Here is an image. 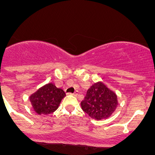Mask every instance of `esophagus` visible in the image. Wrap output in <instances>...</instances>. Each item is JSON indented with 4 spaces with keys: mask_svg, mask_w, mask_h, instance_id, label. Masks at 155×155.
I'll return each instance as SVG.
<instances>
[{
    "mask_svg": "<svg viewBox=\"0 0 155 155\" xmlns=\"http://www.w3.org/2000/svg\"><path fill=\"white\" fill-rule=\"evenodd\" d=\"M78 94H79V92H78V90H76V91L74 92V93H73L72 95H73V96H78Z\"/></svg>",
    "mask_w": 155,
    "mask_h": 155,
    "instance_id": "34e87169",
    "label": "esophagus"
}]
</instances>
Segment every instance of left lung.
<instances>
[{
  "instance_id": "obj_1",
  "label": "left lung",
  "mask_w": 155,
  "mask_h": 155,
  "mask_svg": "<svg viewBox=\"0 0 155 155\" xmlns=\"http://www.w3.org/2000/svg\"><path fill=\"white\" fill-rule=\"evenodd\" d=\"M83 111L90 117L102 120L109 117L115 111L118 102L117 95L103 83L94 84L81 103Z\"/></svg>"
}]
</instances>
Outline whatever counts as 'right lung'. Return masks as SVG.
<instances>
[{
  "instance_id": "right-lung-1",
  "label": "right lung",
  "mask_w": 155,
  "mask_h": 155,
  "mask_svg": "<svg viewBox=\"0 0 155 155\" xmlns=\"http://www.w3.org/2000/svg\"><path fill=\"white\" fill-rule=\"evenodd\" d=\"M65 96L62 89L53 84H46L29 97L33 109L38 114H49L56 111Z\"/></svg>"
}]
</instances>
